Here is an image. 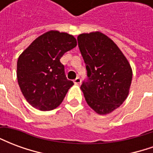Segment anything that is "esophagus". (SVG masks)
Instances as JSON below:
<instances>
[{"label": "esophagus", "instance_id": "34e87169", "mask_svg": "<svg viewBox=\"0 0 153 153\" xmlns=\"http://www.w3.org/2000/svg\"><path fill=\"white\" fill-rule=\"evenodd\" d=\"M74 83H75V84H79V83H81V79H80L79 77H77L76 79L74 80Z\"/></svg>", "mask_w": 153, "mask_h": 153}]
</instances>
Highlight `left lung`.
I'll use <instances>...</instances> for the list:
<instances>
[{
    "label": "left lung",
    "mask_w": 153,
    "mask_h": 153,
    "mask_svg": "<svg viewBox=\"0 0 153 153\" xmlns=\"http://www.w3.org/2000/svg\"><path fill=\"white\" fill-rule=\"evenodd\" d=\"M78 44L86 64L88 78L81 85L85 100L97 114H109L128 97L130 65L116 44L100 32L79 35Z\"/></svg>",
    "instance_id": "8db88e82"
}]
</instances>
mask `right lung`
<instances>
[{
  "label": "right lung",
  "instance_id": "obj_1",
  "mask_svg": "<svg viewBox=\"0 0 153 153\" xmlns=\"http://www.w3.org/2000/svg\"><path fill=\"white\" fill-rule=\"evenodd\" d=\"M77 46L74 36L49 31L35 39L19 56L17 79L25 99L40 111H51L62 102L73 81L67 79L60 59Z\"/></svg>",
  "mask_w": 153,
  "mask_h": 153
}]
</instances>
